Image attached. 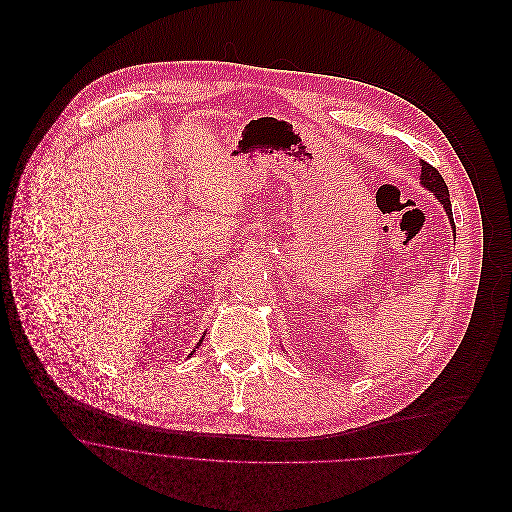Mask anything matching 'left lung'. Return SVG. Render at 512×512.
<instances>
[{"instance_id":"8db88e82","label":"left lung","mask_w":512,"mask_h":512,"mask_svg":"<svg viewBox=\"0 0 512 512\" xmlns=\"http://www.w3.org/2000/svg\"><path fill=\"white\" fill-rule=\"evenodd\" d=\"M420 184L424 188H428L432 194L436 195L439 199V203L443 205L445 213H447V219L449 224L453 228V234H455V220H453V211H451V201H449V190H447V184L443 180V176L436 171L430 163L426 161H420Z\"/></svg>"}]
</instances>
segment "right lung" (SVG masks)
Masks as SVG:
<instances>
[{"mask_svg":"<svg viewBox=\"0 0 512 512\" xmlns=\"http://www.w3.org/2000/svg\"><path fill=\"white\" fill-rule=\"evenodd\" d=\"M203 338H205V336H203ZM203 338H201V340H199V343H201V341H203ZM199 343H197V345H199Z\"/></svg>","mask_w":512,"mask_h":512,"instance_id":"1","label":"right lung"}]
</instances>
